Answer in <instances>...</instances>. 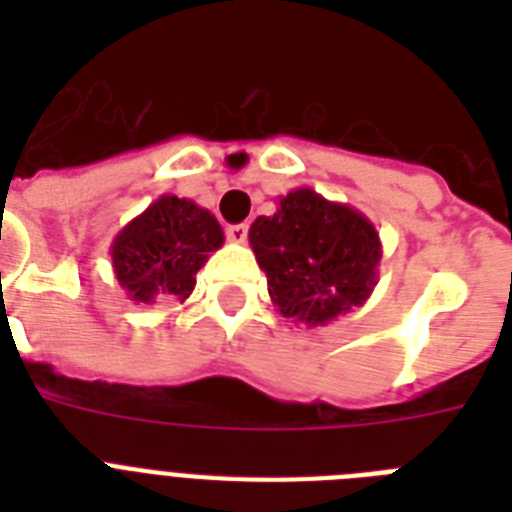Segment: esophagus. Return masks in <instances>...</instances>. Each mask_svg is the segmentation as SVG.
<instances>
[{"instance_id": "obj_1", "label": "esophagus", "mask_w": 512, "mask_h": 512, "mask_svg": "<svg viewBox=\"0 0 512 512\" xmlns=\"http://www.w3.org/2000/svg\"><path fill=\"white\" fill-rule=\"evenodd\" d=\"M247 233H249V225L244 223L228 225V228H225V236H228V241H233V244H244V241H247Z\"/></svg>"}]
</instances>
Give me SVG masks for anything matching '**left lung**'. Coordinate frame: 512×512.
<instances>
[{
	"instance_id": "left-lung-1",
	"label": "left lung",
	"mask_w": 512,
	"mask_h": 512,
	"mask_svg": "<svg viewBox=\"0 0 512 512\" xmlns=\"http://www.w3.org/2000/svg\"><path fill=\"white\" fill-rule=\"evenodd\" d=\"M249 244L271 303L305 327L361 308L377 284L382 241L372 220L311 188L279 196L276 212L252 223Z\"/></svg>"
}]
</instances>
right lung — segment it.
<instances>
[{"label":"right lung","mask_w":512,"mask_h":512,"mask_svg":"<svg viewBox=\"0 0 512 512\" xmlns=\"http://www.w3.org/2000/svg\"><path fill=\"white\" fill-rule=\"evenodd\" d=\"M223 241V228L209 209L164 193L116 233L111 265L132 303H183L196 287L199 268Z\"/></svg>","instance_id":"add662e5"}]
</instances>
